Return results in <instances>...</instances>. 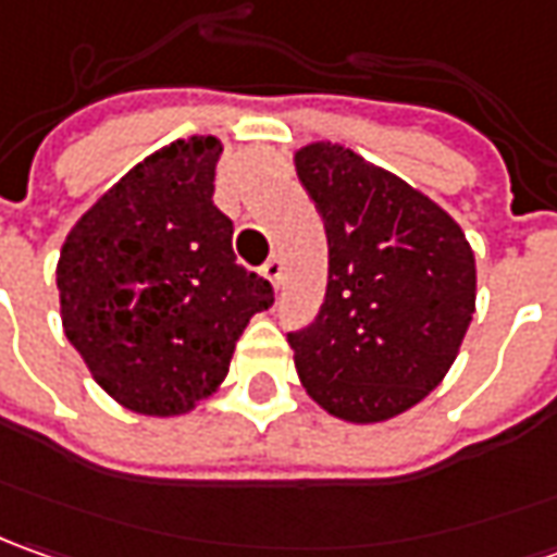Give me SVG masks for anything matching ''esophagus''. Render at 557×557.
<instances>
[{
  "mask_svg": "<svg viewBox=\"0 0 557 557\" xmlns=\"http://www.w3.org/2000/svg\"><path fill=\"white\" fill-rule=\"evenodd\" d=\"M261 274L271 280V286H274V289H280V283H283V261H280V256H271V259L264 261Z\"/></svg>",
  "mask_w": 557,
  "mask_h": 557,
  "instance_id": "esophagus-1",
  "label": "esophagus"
}]
</instances>
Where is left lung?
I'll return each instance as SVG.
<instances>
[{
    "mask_svg": "<svg viewBox=\"0 0 557 557\" xmlns=\"http://www.w3.org/2000/svg\"><path fill=\"white\" fill-rule=\"evenodd\" d=\"M296 172L330 237L326 301L289 333L298 379L336 419H394L450 373L474 314V252L432 197L348 147H298Z\"/></svg>",
    "mask_w": 557,
    "mask_h": 557,
    "instance_id": "8db88e82",
    "label": "left lung"
}]
</instances>
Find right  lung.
Here are the masks:
<instances>
[{
	"mask_svg": "<svg viewBox=\"0 0 557 557\" xmlns=\"http://www.w3.org/2000/svg\"><path fill=\"white\" fill-rule=\"evenodd\" d=\"M215 135L153 150L70 227L58 259L61 323L91 379L141 416H184L219 392L271 283L234 256L212 202Z\"/></svg>",
	"mask_w": 557,
	"mask_h": 557,
	"instance_id": "1",
	"label": "right lung"
}]
</instances>
